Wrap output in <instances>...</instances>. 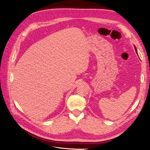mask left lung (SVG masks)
I'll return each instance as SVG.
<instances>
[{
  "label": "left lung",
  "instance_id": "1",
  "mask_svg": "<svg viewBox=\"0 0 150 150\" xmlns=\"http://www.w3.org/2000/svg\"><path fill=\"white\" fill-rule=\"evenodd\" d=\"M134 47H135V50H136V52L137 53V54H138V52H137V50H136V46H134Z\"/></svg>",
  "mask_w": 150,
  "mask_h": 150
}]
</instances>
